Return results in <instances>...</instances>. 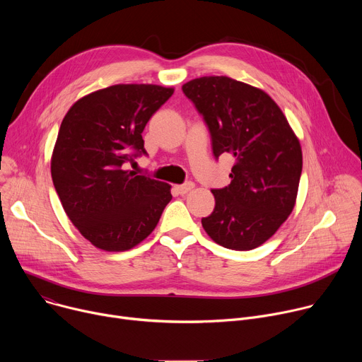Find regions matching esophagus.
<instances>
[{"instance_id": "34e87169", "label": "esophagus", "mask_w": 362, "mask_h": 362, "mask_svg": "<svg viewBox=\"0 0 362 362\" xmlns=\"http://www.w3.org/2000/svg\"><path fill=\"white\" fill-rule=\"evenodd\" d=\"M193 187H194V183H192V182H186V183H183V185H177V186H175V190H176L179 194H186V193H187V192H190Z\"/></svg>"}]
</instances>
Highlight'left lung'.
<instances>
[{"label":"left lung","instance_id":"left-lung-1","mask_svg":"<svg viewBox=\"0 0 362 362\" xmlns=\"http://www.w3.org/2000/svg\"><path fill=\"white\" fill-rule=\"evenodd\" d=\"M209 130L218 160L229 153L230 183L212 189L215 209L202 226L216 243L250 250L291 215L302 173L300 144L276 103L262 90L225 76L182 87Z\"/></svg>","mask_w":362,"mask_h":362}]
</instances>
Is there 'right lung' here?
I'll return each mask as SVG.
<instances>
[{
  "label": "right lung",
  "mask_w": 362,
  "mask_h": 362,
  "mask_svg": "<svg viewBox=\"0 0 362 362\" xmlns=\"http://www.w3.org/2000/svg\"><path fill=\"white\" fill-rule=\"evenodd\" d=\"M172 94L153 84H116L80 98L62 122L51 177L69 219L95 247L132 249L172 200L168 183L126 170L147 156L141 133Z\"/></svg>",
  "instance_id": "right-lung-1"
}]
</instances>
